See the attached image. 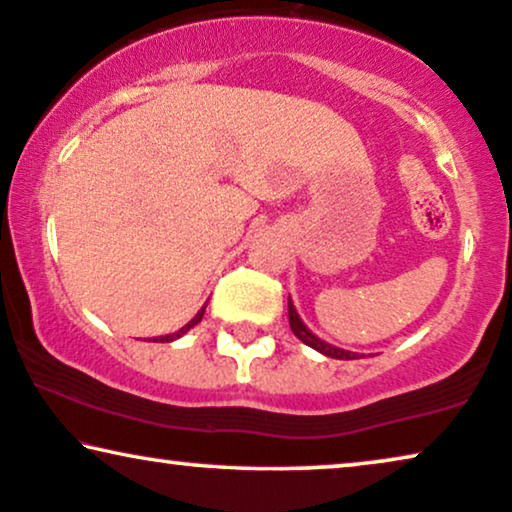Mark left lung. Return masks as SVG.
<instances>
[{
  "label": "left lung",
  "instance_id": "left-lung-1",
  "mask_svg": "<svg viewBox=\"0 0 512 512\" xmlns=\"http://www.w3.org/2000/svg\"><path fill=\"white\" fill-rule=\"evenodd\" d=\"M288 316H290L292 332H295V337L302 339V342H304L306 346H311V349L320 351V353H323V356H327V358H337V360H356V358H358V353L344 351V349H339V346L327 344V342H323V339H318L316 335H313L309 327H306V325L302 323V318H299V313H297L295 304H292L290 297H288Z\"/></svg>",
  "mask_w": 512,
  "mask_h": 512
}]
</instances>
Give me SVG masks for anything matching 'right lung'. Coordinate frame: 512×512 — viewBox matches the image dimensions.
I'll return each instance as SVG.
<instances>
[{
  "mask_svg": "<svg viewBox=\"0 0 512 512\" xmlns=\"http://www.w3.org/2000/svg\"><path fill=\"white\" fill-rule=\"evenodd\" d=\"M203 311H206V306H203V309H201L199 313H196V316H194L192 320H189V323H187L185 327H180V330L173 332V335H166V337H154L152 342H175V339H180L182 335H187V332L192 330L194 325H199V323H201V318H203Z\"/></svg>",
  "mask_w": 512,
  "mask_h": 512,
  "instance_id": "1",
  "label": "right lung"
}]
</instances>
